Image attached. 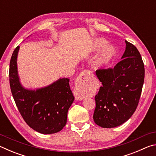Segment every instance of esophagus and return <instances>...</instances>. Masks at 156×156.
<instances>
[{
	"mask_svg": "<svg viewBox=\"0 0 156 156\" xmlns=\"http://www.w3.org/2000/svg\"><path fill=\"white\" fill-rule=\"evenodd\" d=\"M91 76V72L89 70H84L78 77L77 85L76 87V98L78 100H82L84 98L83 91L86 89L88 84L89 78Z\"/></svg>",
	"mask_w": 156,
	"mask_h": 156,
	"instance_id": "34e87169",
	"label": "esophagus"
}]
</instances>
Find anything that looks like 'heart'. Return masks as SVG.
I'll return each instance as SVG.
<instances>
[{
	"instance_id": "heart-1",
	"label": "heart",
	"mask_w": 156,
	"mask_h": 156,
	"mask_svg": "<svg viewBox=\"0 0 156 156\" xmlns=\"http://www.w3.org/2000/svg\"><path fill=\"white\" fill-rule=\"evenodd\" d=\"M107 45V42L102 38H98L96 40L94 44V49L96 51H99L100 50L104 49ZM114 55V51L112 47H107L101 53L100 56L96 60V67L97 68H102L106 67L107 65H109L112 57Z\"/></svg>"
}]
</instances>
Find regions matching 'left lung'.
<instances>
[{"mask_svg": "<svg viewBox=\"0 0 156 156\" xmlns=\"http://www.w3.org/2000/svg\"><path fill=\"white\" fill-rule=\"evenodd\" d=\"M122 60L113 68L96 71L101 82L95 96V123L103 128L120 126L131 117L138 107L144 80V65L133 44L125 41Z\"/></svg>", "mask_w": 156, "mask_h": 156, "instance_id": "left-lung-1", "label": "left lung"}]
</instances>
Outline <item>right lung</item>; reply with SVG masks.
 <instances>
[{
    "instance_id": "obj_1",
    "label": "right lung",
    "mask_w": 156,
    "mask_h": 156,
    "mask_svg": "<svg viewBox=\"0 0 156 156\" xmlns=\"http://www.w3.org/2000/svg\"><path fill=\"white\" fill-rule=\"evenodd\" d=\"M19 46L13 52L9 64V84L18 109L25 122L34 130L43 134L61 131L67 123V112L74 96L69 79L60 78L46 87L36 91L23 88L17 72Z\"/></svg>"
}]
</instances>
